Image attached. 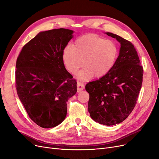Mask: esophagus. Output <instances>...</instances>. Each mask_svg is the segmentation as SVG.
I'll use <instances>...</instances> for the list:
<instances>
[{
	"instance_id": "1",
	"label": "esophagus",
	"mask_w": 159,
	"mask_h": 159,
	"mask_svg": "<svg viewBox=\"0 0 159 159\" xmlns=\"http://www.w3.org/2000/svg\"><path fill=\"white\" fill-rule=\"evenodd\" d=\"M77 91H78V92L82 91V89H83L84 88V84H82V83H81V82H77Z\"/></svg>"
}]
</instances>
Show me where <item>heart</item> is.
I'll return each instance as SVG.
<instances>
[{"label": "heart", "instance_id": "heart-1", "mask_svg": "<svg viewBox=\"0 0 159 159\" xmlns=\"http://www.w3.org/2000/svg\"><path fill=\"white\" fill-rule=\"evenodd\" d=\"M118 54L114 42L95 34H87L75 40L72 47L67 46L62 52V60L67 70L78 75L81 80H89L93 76L100 78L112 68ZM84 64H83V62Z\"/></svg>", "mask_w": 159, "mask_h": 159}]
</instances>
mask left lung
Returning a JSON list of instances; mask_svg holds the SVG:
<instances>
[{"mask_svg": "<svg viewBox=\"0 0 159 159\" xmlns=\"http://www.w3.org/2000/svg\"><path fill=\"white\" fill-rule=\"evenodd\" d=\"M121 43L120 54L110 71L89 82L88 112L96 122L111 126L120 123L132 112L142 84L143 69L134 45L116 34L107 32Z\"/></svg>", "mask_w": 159, "mask_h": 159, "instance_id": "obj_1", "label": "left lung"}]
</instances>
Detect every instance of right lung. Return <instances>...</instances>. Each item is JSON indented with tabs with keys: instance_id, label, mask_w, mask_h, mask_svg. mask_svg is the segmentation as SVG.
Wrapping results in <instances>:
<instances>
[{
	"instance_id": "1",
	"label": "right lung",
	"mask_w": 159,
	"mask_h": 159,
	"mask_svg": "<svg viewBox=\"0 0 159 159\" xmlns=\"http://www.w3.org/2000/svg\"><path fill=\"white\" fill-rule=\"evenodd\" d=\"M73 31L39 32L22 48L16 61V87L29 118L45 129L57 126L67 114V102L77 80L65 68L62 52Z\"/></svg>"
}]
</instances>
